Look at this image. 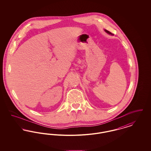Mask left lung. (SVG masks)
<instances>
[{
    "mask_svg": "<svg viewBox=\"0 0 151 151\" xmlns=\"http://www.w3.org/2000/svg\"><path fill=\"white\" fill-rule=\"evenodd\" d=\"M105 30V32H106V33H108V34H109V35H113V34H112V33H111V32H109V31H108V30H106V29H105V30Z\"/></svg>",
    "mask_w": 151,
    "mask_h": 151,
    "instance_id": "8db88e82",
    "label": "left lung"
}]
</instances>
